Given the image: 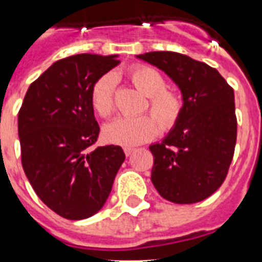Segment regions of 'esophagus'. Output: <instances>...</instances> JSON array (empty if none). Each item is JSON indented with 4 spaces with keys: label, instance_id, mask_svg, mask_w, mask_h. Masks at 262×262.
I'll return each instance as SVG.
<instances>
[{
    "label": "esophagus",
    "instance_id": "1",
    "mask_svg": "<svg viewBox=\"0 0 262 262\" xmlns=\"http://www.w3.org/2000/svg\"><path fill=\"white\" fill-rule=\"evenodd\" d=\"M123 151H125V155H126V156H130L132 154L135 152V148H125Z\"/></svg>",
    "mask_w": 262,
    "mask_h": 262
}]
</instances>
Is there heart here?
<instances>
[{"label": "heart", "instance_id": "heart-1", "mask_svg": "<svg viewBox=\"0 0 262 262\" xmlns=\"http://www.w3.org/2000/svg\"><path fill=\"white\" fill-rule=\"evenodd\" d=\"M127 76L133 85L148 96L143 110H149L154 118L149 115H140L135 118L115 119L104 126L103 137L110 144L135 147L155 139L159 129L163 133L172 130L182 115L183 99L177 91L166 87L163 75L154 68L135 65L129 69ZM115 84L114 73H106L100 76L91 88V104L102 118H108L114 111Z\"/></svg>", "mask_w": 262, "mask_h": 262}]
</instances>
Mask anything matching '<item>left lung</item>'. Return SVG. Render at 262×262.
I'll return each instance as SVG.
<instances>
[{
    "instance_id": "8db88e82",
    "label": "left lung",
    "mask_w": 262,
    "mask_h": 262,
    "mask_svg": "<svg viewBox=\"0 0 262 262\" xmlns=\"http://www.w3.org/2000/svg\"><path fill=\"white\" fill-rule=\"evenodd\" d=\"M163 71L182 92L177 126L154 155L151 181L163 199L193 204L213 194L224 182L236 143L234 90L215 68L172 51L137 55Z\"/></svg>"
}]
</instances>
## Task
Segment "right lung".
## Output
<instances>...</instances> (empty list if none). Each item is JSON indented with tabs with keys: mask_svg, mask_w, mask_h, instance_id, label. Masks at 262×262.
<instances>
[{
	"mask_svg": "<svg viewBox=\"0 0 262 262\" xmlns=\"http://www.w3.org/2000/svg\"><path fill=\"white\" fill-rule=\"evenodd\" d=\"M118 63L117 55L59 59L31 84L18 111L24 172L39 199L65 219L100 211L125 160L119 145L92 148L99 125L91 88Z\"/></svg>",
	"mask_w": 262,
	"mask_h": 262,
	"instance_id": "1",
	"label": "right lung"
}]
</instances>
